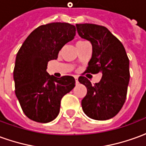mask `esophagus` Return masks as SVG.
Segmentation results:
<instances>
[{
	"label": "esophagus",
	"instance_id": "1",
	"mask_svg": "<svg viewBox=\"0 0 146 146\" xmlns=\"http://www.w3.org/2000/svg\"><path fill=\"white\" fill-rule=\"evenodd\" d=\"M74 78H75V82H76V84H77L79 83V81H78V77H77V76H74Z\"/></svg>",
	"mask_w": 146,
	"mask_h": 146
}]
</instances>
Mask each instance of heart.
<instances>
[{
  "label": "heart",
  "mask_w": 146,
  "mask_h": 146,
  "mask_svg": "<svg viewBox=\"0 0 146 146\" xmlns=\"http://www.w3.org/2000/svg\"><path fill=\"white\" fill-rule=\"evenodd\" d=\"M84 43H86V41H78L76 44H84Z\"/></svg>",
  "instance_id": "obj_1"
}]
</instances>
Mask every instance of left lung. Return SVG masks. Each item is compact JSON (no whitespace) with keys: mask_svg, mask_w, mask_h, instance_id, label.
Wrapping results in <instances>:
<instances>
[{"mask_svg":"<svg viewBox=\"0 0 146 146\" xmlns=\"http://www.w3.org/2000/svg\"><path fill=\"white\" fill-rule=\"evenodd\" d=\"M76 27L80 36L92 44V56L85 73L102 74L101 80L94 84L85 76L79 77L88 91L81 102L82 109L92 119H111L121 110L127 97L130 71L125 48L106 27L90 23Z\"/></svg>","mask_w":146,"mask_h":146,"instance_id":"8db88e82","label":"left lung"}]
</instances>
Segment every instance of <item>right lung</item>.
Masks as SVG:
<instances>
[{"label": "right lung", "instance_id": "obj_1", "mask_svg": "<svg viewBox=\"0 0 146 146\" xmlns=\"http://www.w3.org/2000/svg\"><path fill=\"white\" fill-rule=\"evenodd\" d=\"M76 35V27L66 23L42 25L23 42L15 58V95L25 115L33 121L48 123L59 113L61 99L75 87L73 76L58 78L47 73L48 62L56 59Z\"/></svg>", "mask_w": 146, "mask_h": 146}]
</instances>
